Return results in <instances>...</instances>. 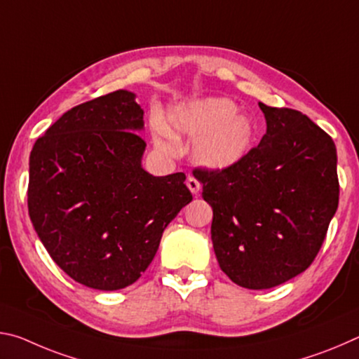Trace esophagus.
<instances>
[{"label": "esophagus", "instance_id": "obj_1", "mask_svg": "<svg viewBox=\"0 0 359 359\" xmlns=\"http://www.w3.org/2000/svg\"><path fill=\"white\" fill-rule=\"evenodd\" d=\"M187 187H188V190H190L193 194H196L199 191V188H201V184H199L198 179H194L193 175H188V177H187Z\"/></svg>", "mask_w": 359, "mask_h": 359}]
</instances>
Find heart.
Instances as JSON below:
<instances>
[{
	"label": "heart",
	"instance_id": "1",
	"mask_svg": "<svg viewBox=\"0 0 359 359\" xmlns=\"http://www.w3.org/2000/svg\"><path fill=\"white\" fill-rule=\"evenodd\" d=\"M238 106L228 98H204L171 109L169 120L174 130L196 139L194 158L209 169H228L241 163L252 149L253 121L236 112ZM158 147L175 151L171 131L161 120L154 121Z\"/></svg>",
	"mask_w": 359,
	"mask_h": 359
}]
</instances>
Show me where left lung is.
I'll return each instance as SVG.
<instances>
[{"mask_svg":"<svg viewBox=\"0 0 359 359\" xmlns=\"http://www.w3.org/2000/svg\"><path fill=\"white\" fill-rule=\"evenodd\" d=\"M266 135L238 165L196 168L212 205V244L239 287L266 290L312 264L339 204L337 154L307 115L259 102Z\"/></svg>","mask_w":359,"mask_h":359,"instance_id":"8db88e82","label":"left lung"}]
</instances>
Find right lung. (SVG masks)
<instances>
[{
	"label": "right lung",
	"instance_id": "right-lung-1",
	"mask_svg": "<svg viewBox=\"0 0 359 359\" xmlns=\"http://www.w3.org/2000/svg\"><path fill=\"white\" fill-rule=\"evenodd\" d=\"M135 98L117 90L72 107L29 155L33 226L52 259L88 288L135 283L193 199L184 172L155 177L142 168L144 111Z\"/></svg>",
	"mask_w": 359,
	"mask_h": 359
}]
</instances>
